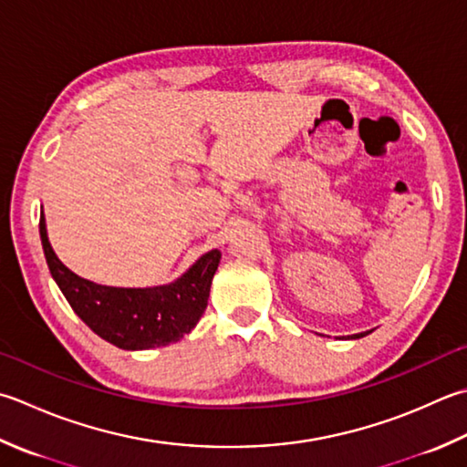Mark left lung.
I'll return each instance as SVG.
<instances>
[{
	"label": "left lung",
	"instance_id": "obj_1",
	"mask_svg": "<svg viewBox=\"0 0 467 467\" xmlns=\"http://www.w3.org/2000/svg\"><path fill=\"white\" fill-rule=\"evenodd\" d=\"M360 336H362V334H360ZM356 337H358V334H356Z\"/></svg>",
	"mask_w": 467,
	"mask_h": 467
}]
</instances>
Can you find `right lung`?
Masks as SVG:
<instances>
[{"mask_svg":"<svg viewBox=\"0 0 467 467\" xmlns=\"http://www.w3.org/2000/svg\"><path fill=\"white\" fill-rule=\"evenodd\" d=\"M40 239L52 277L75 314L97 336L123 350L158 348L192 332L208 306L210 283L221 263V251L214 249L170 285L107 287L64 267L48 243L44 214H40Z\"/></svg>","mask_w":467,"mask_h":467,"instance_id":"right-lung-1","label":"right lung"}]
</instances>
